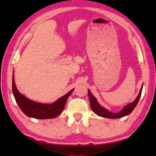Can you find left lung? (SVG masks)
I'll return each instance as SVG.
<instances>
[{
	"label": "left lung",
	"mask_w": 156,
	"mask_h": 156,
	"mask_svg": "<svg viewBox=\"0 0 156 156\" xmlns=\"http://www.w3.org/2000/svg\"><path fill=\"white\" fill-rule=\"evenodd\" d=\"M142 88H143V85L141 86L140 93H139L136 99H135L133 102H131V103H129V105H126L121 111H119L118 112H110L109 111H108L107 109L101 107V106L98 104V102H97L96 98L92 94L90 90H88V97H89V101H90L92 110L94 112V113H96L97 115L100 116V117H102L109 118V119H117V118L123 117L125 116H127L130 114L131 112L133 111L135 107H136V105H137L139 101H140V98L141 97Z\"/></svg>",
	"instance_id": "left-lung-1"
}]
</instances>
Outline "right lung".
<instances>
[{"label": "right lung", "instance_id": "add662e5", "mask_svg": "<svg viewBox=\"0 0 156 156\" xmlns=\"http://www.w3.org/2000/svg\"><path fill=\"white\" fill-rule=\"evenodd\" d=\"M12 90L16 103L18 104L21 110L24 112V114L29 117L39 119H53L57 117L61 113L65 107L66 101L72 94L74 89H72L67 94L58 99L54 103H39V102L29 100V98H26L24 95L20 93L16 87L15 83L14 72H13Z\"/></svg>", "mask_w": 156, "mask_h": 156}]
</instances>
